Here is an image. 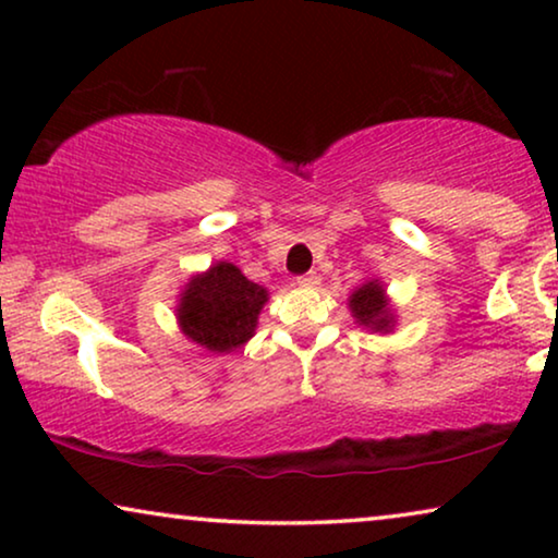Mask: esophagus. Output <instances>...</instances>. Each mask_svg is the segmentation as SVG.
I'll use <instances>...</instances> for the list:
<instances>
[{
	"instance_id": "1",
	"label": "esophagus",
	"mask_w": 558,
	"mask_h": 558,
	"mask_svg": "<svg viewBox=\"0 0 558 558\" xmlns=\"http://www.w3.org/2000/svg\"><path fill=\"white\" fill-rule=\"evenodd\" d=\"M319 284L317 274H304V277H296V287L302 289H315Z\"/></svg>"
}]
</instances>
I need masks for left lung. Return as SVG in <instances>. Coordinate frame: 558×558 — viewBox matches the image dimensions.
<instances>
[{
    "label": "left lung",
    "instance_id": "obj_1",
    "mask_svg": "<svg viewBox=\"0 0 558 558\" xmlns=\"http://www.w3.org/2000/svg\"><path fill=\"white\" fill-rule=\"evenodd\" d=\"M348 310L355 323L371 332H393L396 323H399L396 307L388 300L386 284L380 279H368L365 284L355 287L348 296Z\"/></svg>",
    "mask_w": 558,
    "mask_h": 558
}]
</instances>
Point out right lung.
Instances as JSON below:
<instances>
[{"instance_id":"right-lung-1","label":"right lung","mask_w":558,"mask_h":558,"mask_svg":"<svg viewBox=\"0 0 558 558\" xmlns=\"http://www.w3.org/2000/svg\"><path fill=\"white\" fill-rule=\"evenodd\" d=\"M266 302L269 289L243 277L235 264L216 262L185 281L174 317L190 342L226 355L254 338Z\"/></svg>"}]
</instances>
